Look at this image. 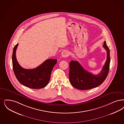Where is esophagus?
<instances>
[{
  "mask_svg": "<svg viewBox=\"0 0 124 124\" xmlns=\"http://www.w3.org/2000/svg\"><path fill=\"white\" fill-rule=\"evenodd\" d=\"M62 57L63 58H66L69 55V53L67 51H64L62 53Z\"/></svg>",
  "mask_w": 124,
  "mask_h": 124,
  "instance_id": "34e87169",
  "label": "esophagus"
}]
</instances>
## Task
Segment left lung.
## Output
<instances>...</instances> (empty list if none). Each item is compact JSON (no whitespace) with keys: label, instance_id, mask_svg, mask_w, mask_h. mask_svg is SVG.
Segmentation results:
<instances>
[{"label":"left lung","instance_id":"8db88e82","mask_svg":"<svg viewBox=\"0 0 124 124\" xmlns=\"http://www.w3.org/2000/svg\"><path fill=\"white\" fill-rule=\"evenodd\" d=\"M107 51V60L99 74L94 75L84 69L77 61L71 60L70 63V81L77 89L88 90L102 84L107 77L110 62V50L105 41L103 46Z\"/></svg>","mask_w":124,"mask_h":124}]
</instances>
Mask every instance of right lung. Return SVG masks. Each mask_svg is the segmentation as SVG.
Segmentation results:
<instances>
[{"label": "right lung", "instance_id": "1", "mask_svg": "<svg viewBox=\"0 0 124 124\" xmlns=\"http://www.w3.org/2000/svg\"><path fill=\"white\" fill-rule=\"evenodd\" d=\"M18 44L14 46L12 54L13 69L17 79L20 83L28 88L38 89L46 87L49 82L51 72L57 63L56 59H48L33 69H26L18 63L16 56Z\"/></svg>", "mask_w": 124, "mask_h": 124}]
</instances>
